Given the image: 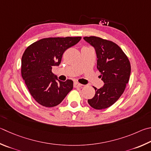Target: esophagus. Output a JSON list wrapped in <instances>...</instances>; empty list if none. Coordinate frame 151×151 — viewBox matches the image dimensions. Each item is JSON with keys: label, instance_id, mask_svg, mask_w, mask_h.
<instances>
[{"label": "esophagus", "instance_id": "esophagus-1", "mask_svg": "<svg viewBox=\"0 0 151 151\" xmlns=\"http://www.w3.org/2000/svg\"><path fill=\"white\" fill-rule=\"evenodd\" d=\"M73 85H74V87H75V88H80V87L82 86V84L77 83V82H75V83H74V84H73Z\"/></svg>", "mask_w": 151, "mask_h": 151}]
</instances>
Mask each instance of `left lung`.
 I'll use <instances>...</instances> for the list:
<instances>
[{
  "label": "left lung",
  "mask_w": 151,
  "mask_h": 151,
  "mask_svg": "<svg viewBox=\"0 0 151 151\" xmlns=\"http://www.w3.org/2000/svg\"><path fill=\"white\" fill-rule=\"evenodd\" d=\"M97 55V68L104 85L97 89L94 98L88 100L96 109L108 108L119 99L129 80L131 64L127 56L116 43L96 36L84 37Z\"/></svg>",
  "instance_id": "left-lung-1"
}]
</instances>
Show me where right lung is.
<instances>
[{
	"instance_id": "right-lung-1",
	"label": "right lung",
	"mask_w": 151,
	"mask_h": 151,
	"mask_svg": "<svg viewBox=\"0 0 151 151\" xmlns=\"http://www.w3.org/2000/svg\"><path fill=\"white\" fill-rule=\"evenodd\" d=\"M81 37H47L29 45L22 57L21 73L30 94L43 106L61 103L73 88V82L55 80L52 67L61 63L63 54Z\"/></svg>"
}]
</instances>
